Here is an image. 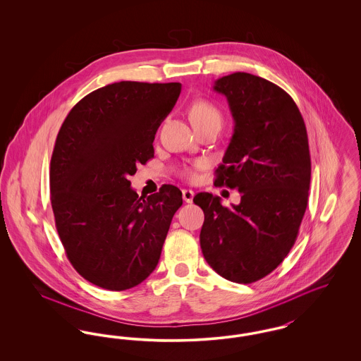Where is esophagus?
I'll return each mask as SVG.
<instances>
[{
  "label": "esophagus",
  "mask_w": 361,
  "mask_h": 361,
  "mask_svg": "<svg viewBox=\"0 0 361 361\" xmlns=\"http://www.w3.org/2000/svg\"><path fill=\"white\" fill-rule=\"evenodd\" d=\"M193 196H195V192H193V190H190V189H184V190H183V199H184L185 203H192Z\"/></svg>",
  "instance_id": "34e87169"
}]
</instances>
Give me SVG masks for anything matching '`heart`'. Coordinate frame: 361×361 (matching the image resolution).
I'll use <instances>...</instances> for the list:
<instances>
[{
	"label": "heart",
	"instance_id": "1",
	"mask_svg": "<svg viewBox=\"0 0 361 361\" xmlns=\"http://www.w3.org/2000/svg\"><path fill=\"white\" fill-rule=\"evenodd\" d=\"M189 119L192 121L193 127H197L200 124H207V123H218L221 126L224 118L221 111L214 104L206 100H199L192 104V106L189 108ZM203 166H204L203 161H196L190 166L181 168L180 173L188 180H195L196 171L202 169Z\"/></svg>",
	"mask_w": 361,
	"mask_h": 361
}]
</instances>
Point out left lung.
I'll return each instance as SVG.
<instances>
[{"mask_svg":"<svg viewBox=\"0 0 361 361\" xmlns=\"http://www.w3.org/2000/svg\"><path fill=\"white\" fill-rule=\"evenodd\" d=\"M234 134L215 171V185L238 189V206L200 192L204 224L200 246L209 267L240 284L269 275L298 238L309 200L311 159L306 124L291 96L249 73L219 78Z\"/></svg>","mask_w":361,"mask_h":361,"instance_id":"8db88e82","label":"left lung"}]
</instances>
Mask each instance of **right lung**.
Here are the masks:
<instances>
[{"label":"right lung","instance_id":"right-lung-1","mask_svg":"<svg viewBox=\"0 0 361 361\" xmlns=\"http://www.w3.org/2000/svg\"><path fill=\"white\" fill-rule=\"evenodd\" d=\"M180 82L121 81L75 104L55 140L50 192L55 227L74 269L109 291L140 284L158 264L181 190L162 185L147 199L130 176L154 157L155 133Z\"/></svg>","mask_w":361,"mask_h":361}]
</instances>
